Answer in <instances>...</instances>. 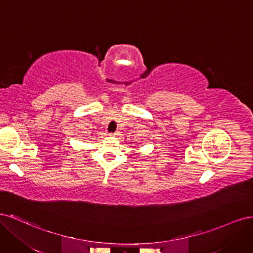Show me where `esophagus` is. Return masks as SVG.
<instances>
[{
    "label": "esophagus",
    "instance_id": "34e87169",
    "mask_svg": "<svg viewBox=\"0 0 253 253\" xmlns=\"http://www.w3.org/2000/svg\"><path fill=\"white\" fill-rule=\"evenodd\" d=\"M109 135H110V136H117V135H118V133H117V132H115V133H110Z\"/></svg>",
    "mask_w": 253,
    "mask_h": 253
}]
</instances>
